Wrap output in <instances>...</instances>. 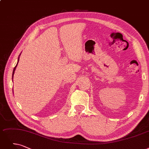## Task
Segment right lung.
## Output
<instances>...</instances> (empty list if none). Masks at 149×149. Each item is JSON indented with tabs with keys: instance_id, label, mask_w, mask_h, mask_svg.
<instances>
[{
	"instance_id": "obj_1",
	"label": "right lung",
	"mask_w": 149,
	"mask_h": 149,
	"mask_svg": "<svg viewBox=\"0 0 149 149\" xmlns=\"http://www.w3.org/2000/svg\"><path fill=\"white\" fill-rule=\"evenodd\" d=\"M21 54H19V57H18V59H17V64H16V66H15V68H14V69H13V74H12V79H13V75H14V73H15V70H16V67H17V63H18V62H19V56H20Z\"/></svg>"
}]
</instances>
